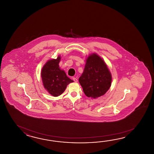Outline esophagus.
<instances>
[{"label":"esophagus","mask_w":154,"mask_h":154,"mask_svg":"<svg viewBox=\"0 0 154 154\" xmlns=\"http://www.w3.org/2000/svg\"><path fill=\"white\" fill-rule=\"evenodd\" d=\"M72 80L75 82H78V79L76 78H72Z\"/></svg>","instance_id":"1"}]
</instances>
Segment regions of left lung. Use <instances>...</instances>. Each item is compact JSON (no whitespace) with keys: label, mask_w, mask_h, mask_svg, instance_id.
Returning <instances> with one entry per match:
<instances>
[{"label":"left lung","mask_w":154,"mask_h":154,"mask_svg":"<svg viewBox=\"0 0 154 154\" xmlns=\"http://www.w3.org/2000/svg\"><path fill=\"white\" fill-rule=\"evenodd\" d=\"M79 82L86 96L97 98L105 94L110 88L112 76L103 60L94 53L86 59Z\"/></svg>","instance_id":"1"}]
</instances>
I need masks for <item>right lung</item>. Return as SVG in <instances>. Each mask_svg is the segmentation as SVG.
I'll use <instances>...</instances> for the list:
<instances>
[{
    "label": "right lung",
    "instance_id": "add662e5",
    "mask_svg": "<svg viewBox=\"0 0 154 154\" xmlns=\"http://www.w3.org/2000/svg\"><path fill=\"white\" fill-rule=\"evenodd\" d=\"M60 56L56 59H51L43 66L41 72L43 84L50 94L57 97L63 94L66 86L73 82L64 70L59 68Z\"/></svg>",
    "mask_w": 154,
    "mask_h": 154
}]
</instances>
